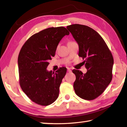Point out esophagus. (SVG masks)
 I'll use <instances>...</instances> for the list:
<instances>
[{"mask_svg":"<svg viewBox=\"0 0 127 127\" xmlns=\"http://www.w3.org/2000/svg\"><path fill=\"white\" fill-rule=\"evenodd\" d=\"M67 70H68V72H71V69L70 68H68V69H67Z\"/></svg>","mask_w":127,"mask_h":127,"instance_id":"34e87169","label":"esophagus"}]
</instances>
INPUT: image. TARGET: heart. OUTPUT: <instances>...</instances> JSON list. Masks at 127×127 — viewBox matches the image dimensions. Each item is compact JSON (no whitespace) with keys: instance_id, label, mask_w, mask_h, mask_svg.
Segmentation results:
<instances>
[{"instance_id":"b5f03b06","label":"heart","mask_w":127,"mask_h":127,"mask_svg":"<svg viewBox=\"0 0 127 127\" xmlns=\"http://www.w3.org/2000/svg\"><path fill=\"white\" fill-rule=\"evenodd\" d=\"M70 42H68V43H70Z\"/></svg>"}]
</instances>
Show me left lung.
Returning a JSON list of instances; mask_svg holds the SVG:
<instances>
[{
  "label": "left lung",
  "instance_id": "obj_1",
  "mask_svg": "<svg viewBox=\"0 0 127 127\" xmlns=\"http://www.w3.org/2000/svg\"><path fill=\"white\" fill-rule=\"evenodd\" d=\"M79 45V56L85 59L87 71L74 69V88L76 95L85 100L95 99L104 92L112 78L114 58L102 37L87 26L75 24L66 27Z\"/></svg>",
  "mask_w": 127,
  "mask_h": 127
}]
</instances>
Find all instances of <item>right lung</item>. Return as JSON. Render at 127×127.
I'll use <instances>...</instances> for the list:
<instances>
[{"label": "right lung", "instance_id": "right-lung-1", "mask_svg": "<svg viewBox=\"0 0 127 127\" xmlns=\"http://www.w3.org/2000/svg\"><path fill=\"white\" fill-rule=\"evenodd\" d=\"M69 34L63 27L48 28L29 37L21 48L18 57L20 85L28 98L37 104L47 106L58 98L66 68L62 67L55 73L46 69L59 42Z\"/></svg>", "mask_w": 127, "mask_h": 127}]
</instances>
